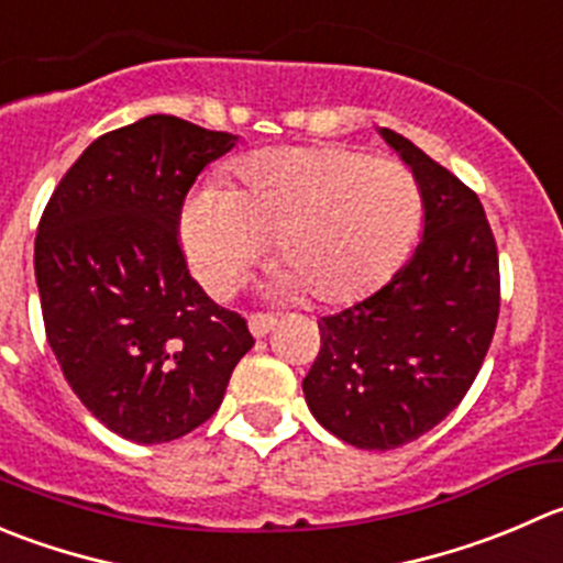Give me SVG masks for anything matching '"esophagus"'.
<instances>
[{"label":"esophagus","mask_w":563,"mask_h":563,"mask_svg":"<svg viewBox=\"0 0 563 563\" xmlns=\"http://www.w3.org/2000/svg\"><path fill=\"white\" fill-rule=\"evenodd\" d=\"M247 324H250V332H253L255 338H264L266 332L277 324V319L272 313H250Z\"/></svg>","instance_id":"1"}]
</instances>
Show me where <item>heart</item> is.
I'll list each match as a JSON object with an SVG mask.
<instances>
[{"label":"heart","instance_id":"heart-1","mask_svg":"<svg viewBox=\"0 0 563 563\" xmlns=\"http://www.w3.org/2000/svg\"><path fill=\"white\" fill-rule=\"evenodd\" d=\"M423 220L407 167L343 145L255 151L236 189L206 184L181 206L195 277L222 294L275 242L280 286L324 305L349 302L393 275Z\"/></svg>","mask_w":563,"mask_h":563}]
</instances>
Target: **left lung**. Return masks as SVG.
I'll return each instance as SVG.
<instances>
[{
  "label": "left lung",
  "instance_id": "1",
  "mask_svg": "<svg viewBox=\"0 0 563 563\" xmlns=\"http://www.w3.org/2000/svg\"><path fill=\"white\" fill-rule=\"evenodd\" d=\"M423 195V239L387 286L319 321L302 379L327 432L354 449L412 443L460 407L493 343L498 247L484 206L407 136L379 129Z\"/></svg>",
  "mask_w": 563,
  "mask_h": 563
}]
</instances>
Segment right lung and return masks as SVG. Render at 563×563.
Segmentation results:
<instances>
[{
  "mask_svg": "<svg viewBox=\"0 0 563 563\" xmlns=\"http://www.w3.org/2000/svg\"><path fill=\"white\" fill-rule=\"evenodd\" d=\"M239 136L148 114L98 136L43 209L35 280L48 346L79 401L131 443H170L211 418L247 321L192 280L181 206Z\"/></svg>",
  "mask_w": 563,
  "mask_h": 563,
  "instance_id": "obj_1",
  "label": "right lung"
}]
</instances>
